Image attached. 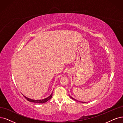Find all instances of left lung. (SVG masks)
<instances>
[{"label": "left lung", "instance_id": "8db88e82", "mask_svg": "<svg viewBox=\"0 0 123 123\" xmlns=\"http://www.w3.org/2000/svg\"><path fill=\"white\" fill-rule=\"evenodd\" d=\"M69 96H70V97L71 98V99H74V100L75 101H79V102H81V103H84V102H82V101H78V100H77L76 99H74V98H73V97H72L71 96H70V95H69Z\"/></svg>", "mask_w": 123, "mask_h": 123}]
</instances>
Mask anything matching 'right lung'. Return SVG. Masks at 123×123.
<instances>
[{
  "instance_id": "add662e5",
  "label": "right lung",
  "mask_w": 123,
  "mask_h": 123,
  "mask_svg": "<svg viewBox=\"0 0 123 123\" xmlns=\"http://www.w3.org/2000/svg\"><path fill=\"white\" fill-rule=\"evenodd\" d=\"M23 95L24 97L27 100L31 102H34V103H44L45 102H47L48 100L51 99L52 97V95H53V93H51V94L49 95V96L47 98H45L44 99H40V100H34V99H32L30 98H29L28 97H27L26 96H25L23 94H22Z\"/></svg>"
}]
</instances>
